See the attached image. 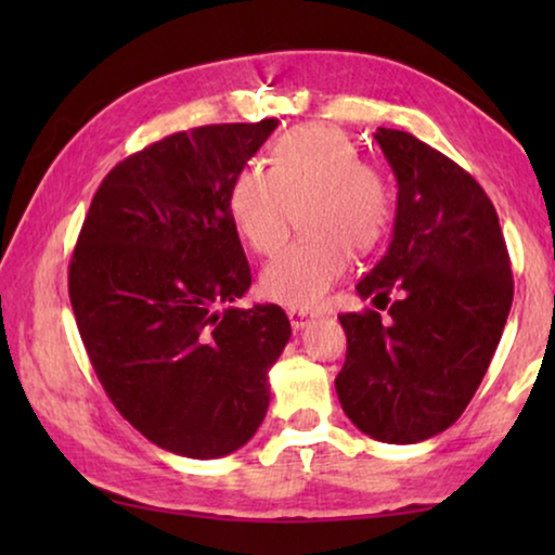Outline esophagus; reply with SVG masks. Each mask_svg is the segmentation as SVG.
<instances>
[{
  "mask_svg": "<svg viewBox=\"0 0 555 555\" xmlns=\"http://www.w3.org/2000/svg\"><path fill=\"white\" fill-rule=\"evenodd\" d=\"M287 318H291V325L295 331H302L306 325L313 321V313H306V310H287Z\"/></svg>",
  "mask_w": 555,
  "mask_h": 555,
  "instance_id": "obj_1",
  "label": "esophagus"
}]
</instances>
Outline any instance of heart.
Wrapping results in <instances>:
<instances>
[{"label": "heart", "instance_id": "1", "mask_svg": "<svg viewBox=\"0 0 555 555\" xmlns=\"http://www.w3.org/2000/svg\"><path fill=\"white\" fill-rule=\"evenodd\" d=\"M310 237L283 249L260 275L268 300L287 308L321 306L351 262V247L366 249L391 219L389 181L359 158L346 133L331 126H300L283 133L272 169L249 164L232 181L230 211L255 253L272 255L302 207Z\"/></svg>", "mask_w": 555, "mask_h": 555}]
</instances>
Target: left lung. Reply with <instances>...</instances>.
Instances as JSON below:
<instances>
[{"instance_id":"left-lung-1","label":"left lung","mask_w":555,"mask_h":555,"mask_svg":"<svg viewBox=\"0 0 555 555\" xmlns=\"http://www.w3.org/2000/svg\"><path fill=\"white\" fill-rule=\"evenodd\" d=\"M397 177L393 237L356 285L388 305L338 315L348 338L338 401L363 435L414 444L452 427L475 397L513 302L498 211L469 173L406 131L374 133Z\"/></svg>"}]
</instances>
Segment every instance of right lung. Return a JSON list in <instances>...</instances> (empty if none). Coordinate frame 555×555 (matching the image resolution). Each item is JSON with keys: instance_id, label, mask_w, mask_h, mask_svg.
Masks as SVG:
<instances>
[{"instance_id": "right-lung-1", "label": "right lung", "mask_w": 555, "mask_h": 555, "mask_svg": "<svg viewBox=\"0 0 555 555\" xmlns=\"http://www.w3.org/2000/svg\"><path fill=\"white\" fill-rule=\"evenodd\" d=\"M275 128L202 126L124 158L75 245L67 287L95 376L149 442L181 457L253 439L291 340L280 306H230L253 283L230 189Z\"/></svg>"}]
</instances>
